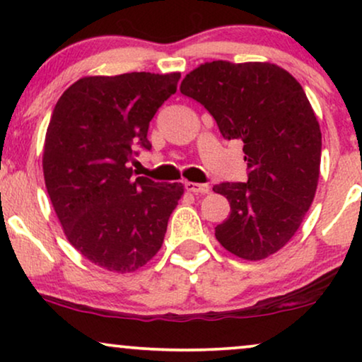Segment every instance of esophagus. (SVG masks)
Returning <instances> with one entry per match:
<instances>
[{
	"instance_id": "esophagus-1",
	"label": "esophagus",
	"mask_w": 362,
	"mask_h": 362,
	"mask_svg": "<svg viewBox=\"0 0 362 362\" xmlns=\"http://www.w3.org/2000/svg\"><path fill=\"white\" fill-rule=\"evenodd\" d=\"M185 186L187 191L192 192V194H207V192H209V186L207 185H197V182L186 181Z\"/></svg>"
}]
</instances>
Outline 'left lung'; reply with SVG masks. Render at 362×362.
<instances>
[{"mask_svg": "<svg viewBox=\"0 0 362 362\" xmlns=\"http://www.w3.org/2000/svg\"><path fill=\"white\" fill-rule=\"evenodd\" d=\"M180 90L204 105L226 140L244 141L247 182H221L230 216L216 239L244 260L286 245L313 202L321 130L300 82L275 64L212 61L182 78Z\"/></svg>", "mask_w": 362, "mask_h": 362, "instance_id": "obj_1", "label": "left lung"}]
</instances>
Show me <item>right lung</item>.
Listing matches in <instances>:
<instances>
[{
    "label": "right lung",
    "instance_id": "1",
    "mask_svg": "<svg viewBox=\"0 0 362 362\" xmlns=\"http://www.w3.org/2000/svg\"><path fill=\"white\" fill-rule=\"evenodd\" d=\"M180 72L92 76L59 98L44 141L47 194L67 240L92 264L128 274L161 249L181 182L133 177L136 146L176 92Z\"/></svg>",
    "mask_w": 362,
    "mask_h": 362
}]
</instances>
